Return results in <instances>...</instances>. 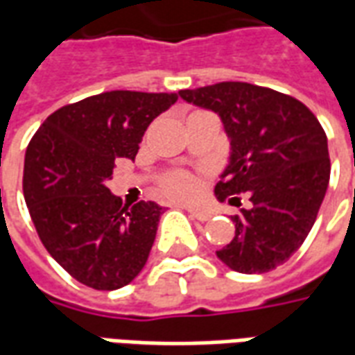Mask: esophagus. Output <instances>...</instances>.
I'll return each mask as SVG.
<instances>
[{
  "mask_svg": "<svg viewBox=\"0 0 355 355\" xmlns=\"http://www.w3.org/2000/svg\"><path fill=\"white\" fill-rule=\"evenodd\" d=\"M186 211H188V213H190V216H193L196 220H209V218L213 216V213H211V211H207V209L188 207Z\"/></svg>",
  "mask_w": 355,
  "mask_h": 355,
  "instance_id": "34e87169",
  "label": "esophagus"
}]
</instances>
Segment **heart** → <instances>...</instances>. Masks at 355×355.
Wrapping results in <instances>:
<instances>
[{"label": "heart", "instance_id": "1", "mask_svg": "<svg viewBox=\"0 0 355 355\" xmlns=\"http://www.w3.org/2000/svg\"><path fill=\"white\" fill-rule=\"evenodd\" d=\"M162 188L165 196H169L171 200H180V201H188L193 200L201 190V182L200 178L193 177L190 173H173L169 177L165 178L162 182Z\"/></svg>", "mask_w": 355, "mask_h": 355}]
</instances>
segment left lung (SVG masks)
<instances>
[{"instance_id": "left-lung-1", "label": "left lung", "mask_w": 355, "mask_h": 355, "mask_svg": "<svg viewBox=\"0 0 355 355\" xmlns=\"http://www.w3.org/2000/svg\"><path fill=\"white\" fill-rule=\"evenodd\" d=\"M178 94L215 112L230 140L216 200L251 196V207L232 216L234 239L216 257L241 274H264L287 262L312 230L329 186L327 137L318 117L289 94L243 81Z\"/></svg>"}]
</instances>
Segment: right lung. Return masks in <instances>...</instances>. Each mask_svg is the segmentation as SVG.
<instances>
[{
    "mask_svg": "<svg viewBox=\"0 0 355 355\" xmlns=\"http://www.w3.org/2000/svg\"><path fill=\"white\" fill-rule=\"evenodd\" d=\"M175 102V93L94 94L51 114L28 144L22 188L32 223L51 257L87 287L119 289L146 264L163 207H123L106 182Z\"/></svg>",
    "mask_w": 355,
    "mask_h": 355,
    "instance_id": "add662e5",
    "label": "right lung"
}]
</instances>
